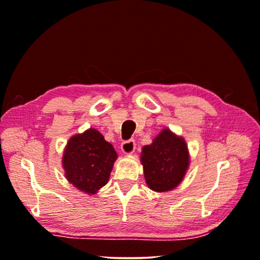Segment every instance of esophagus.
Wrapping results in <instances>:
<instances>
[{"instance_id":"34e87169","label":"esophagus","mask_w":260,"mask_h":260,"mask_svg":"<svg viewBox=\"0 0 260 260\" xmlns=\"http://www.w3.org/2000/svg\"><path fill=\"white\" fill-rule=\"evenodd\" d=\"M134 149H135V141L133 139H131V140H126L121 143V150L125 154L133 153Z\"/></svg>"}]
</instances>
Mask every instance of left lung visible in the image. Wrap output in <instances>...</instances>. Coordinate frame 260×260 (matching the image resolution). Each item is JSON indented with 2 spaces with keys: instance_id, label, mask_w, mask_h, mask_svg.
Instances as JSON below:
<instances>
[{
  "instance_id": "8db88e82",
  "label": "left lung",
  "mask_w": 260,
  "mask_h": 260,
  "mask_svg": "<svg viewBox=\"0 0 260 260\" xmlns=\"http://www.w3.org/2000/svg\"><path fill=\"white\" fill-rule=\"evenodd\" d=\"M141 162L150 189L158 192L172 190L180 184L188 169L187 145L182 138L164 129L152 145L143 147Z\"/></svg>"
}]
</instances>
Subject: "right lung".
I'll return each instance as SVG.
<instances>
[{
	"label": "right lung",
	"instance_id": "right-lung-1",
	"mask_svg": "<svg viewBox=\"0 0 260 260\" xmlns=\"http://www.w3.org/2000/svg\"><path fill=\"white\" fill-rule=\"evenodd\" d=\"M117 153L96 129L70 139L63 156L65 176L79 190L95 193L110 179Z\"/></svg>",
	"mask_w": 260,
	"mask_h": 260
}]
</instances>
